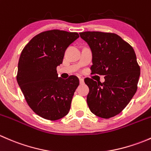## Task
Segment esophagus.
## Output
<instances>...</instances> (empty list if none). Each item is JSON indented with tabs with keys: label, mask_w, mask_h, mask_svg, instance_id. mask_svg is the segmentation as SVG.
<instances>
[{
	"label": "esophagus",
	"mask_w": 151,
	"mask_h": 151,
	"mask_svg": "<svg viewBox=\"0 0 151 151\" xmlns=\"http://www.w3.org/2000/svg\"><path fill=\"white\" fill-rule=\"evenodd\" d=\"M80 84H83V83H84V79L80 78Z\"/></svg>",
	"instance_id": "34e87169"
}]
</instances>
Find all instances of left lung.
I'll return each instance as SVG.
<instances>
[{
	"instance_id": "8db88e82",
	"label": "left lung",
	"mask_w": 151,
	"mask_h": 151,
	"mask_svg": "<svg viewBox=\"0 0 151 151\" xmlns=\"http://www.w3.org/2000/svg\"><path fill=\"white\" fill-rule=\"evenodd\" d=\"M80 36L92 52L93 74L104 75V83L85 78L87 103L94 115L109 118L127 106L137 89L140 68L134 49L115 33L83 32Z\"/></svg>"
}]
</instances>
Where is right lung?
I'll use <instances>...</instances> for the list:
<instances>
[{
	"mask_svg": "<svg viewBox=\"0 0 151 151\" xmlns=\"http://www.w3.org/2000/svg\"><path fill=\"white\" fill-rule=\"evenodd\" d=\"M79 38L77 33L52 30L33 38L20 55L17 80L32 110L50 121L66 116L80 82L76 76L58 77L66 48Z\"/></svg>",
	"mask_w": 151,
	"mask_h": 151,
	"instance_id": "obj_1",
	"label": "right lung"
}]
</instances>
